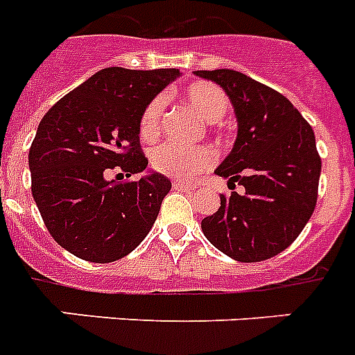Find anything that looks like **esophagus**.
<instances>
[{
	"mask_svg": "<svg viewBox=\"0 0 355 355\" xmlns=\"http://www.w3.org/2000/svg\"><path fill=\"white\" fill-rule=\"evenodd\" d=\"M173 187L178 189V191H191V189H195V186H191V184H184V182H173Z\"/></svg>",
	"mask_w": 355,
	"mask_h": 355,
	"instance_id": "34e87169",
	"label": "esophagus"
}]
</instances>
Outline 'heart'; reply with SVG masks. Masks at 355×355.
<instances>
[{"mask_svg": "<svg viewBox=\"0 0 355 355\" xmlns=\"http://www.w3.org/2000/svg\"><path fill=\"white\" fill-rule=\"evenodd\" d=\"M187 102L191 107L206 120L211 122L215 129H218L220 118L227 112L230 100L223 89L209 82H195L186 89ZM166 107V98L155 96L151 102L144 107L140 116V137L144 140H155L162 129V114ZM215 162V155L211 149L197 146V148H186L178 144L166 142L160 144L151 151V166L155 171L168 175V177L178 178V180H189L195 178L204 169L211 168Z\"/></svg>", "mask_w": 355, "mask_h": 355, "instance_id": "heart-1", "label": "heart"}]
</instances>
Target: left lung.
I'll use <instances>...</instances> for the list:
<instances>
[{
  "label": "left lung",
  "mask_w": 355,
  "mask_h": 355,
  "mask_svg": "<svg viewBox=\"0 0 355 355\" xmlns=\"http://www.w3.org/2000/svg\"><path fill=\"white\" fill-rule=\"evenodd\" d=\"M218 83L237 114L232 153L217 168L244 195H220V207L202 218L213 246L241 262H261L299 237L318 202L321 157L312 125L275 89L232 71H195Z\"/></svg>",
  "instance_id": "8db88e82"
}]
</instances>
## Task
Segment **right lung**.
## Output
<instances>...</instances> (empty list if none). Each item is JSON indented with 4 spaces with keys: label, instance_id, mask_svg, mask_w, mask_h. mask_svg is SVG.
Segmentation results:
<instances>
[{
    "label": "right lung",
    "instance_id": "add662e5",
    "mask_svg": "<svg viewBox=\"0 0 355 355\" xmlns=\"http://www.w3.org/2000/svg\"><path fill=\"white\" fill-rule=\"evenodd\" d=\"M178 74L102 69L42 118L28 151L31 189L49 233L76 257H125L157 220L171 182L160 173L129 177L148 168L138 129L144 107ZM111 171L117 177L109 181Z\"/></svg>",
    "mask_w": 355,
    "mask_h": 355
}]
</instances>
